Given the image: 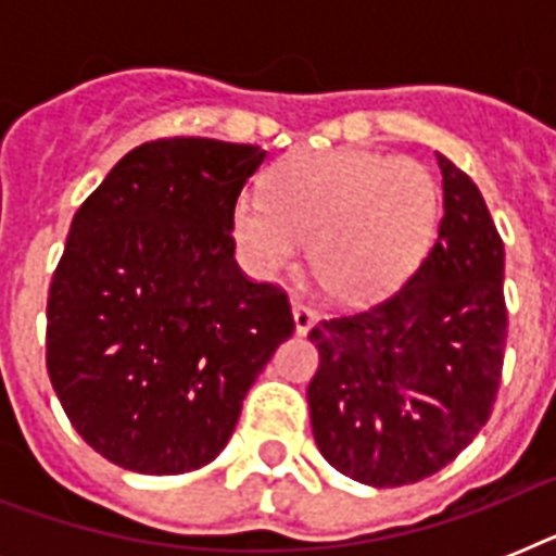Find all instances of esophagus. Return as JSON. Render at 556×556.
Returning <instances> with one entry per match:
<instances>
[{"label": "esophagus", "instance_id": "1", "mask_svg": "<svg viewBox=\"0 0 556 556\" xmlns=\"http://www.w3.org/2000/svg\"><path fill=\"white\" fill-rule=\"evenodd\" d=\"M291 314H294L296 334H308L314 323H317V312H314L308 303H303L300 296H294V300H291Z\"/></svg>", "mask_w": 556, "mask_h": 556}]
</instances>
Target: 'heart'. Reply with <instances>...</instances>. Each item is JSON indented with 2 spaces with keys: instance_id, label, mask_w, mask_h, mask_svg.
Returning a JSON list of instances; mask_svg holds the SVG:
<instances>
[{
  "instance_id": "1",
  "label": "heart",
  "mask_w": 556,
  "mask_h": 556,
  "mask_svg": "<svg viewBox=\"0 0 556 556\" xmlns=\"http://www.w3.org/2000/svg\"><path fill=\"white\" fill-rule=\"evenodd\" d=\"M441 216L435 178L413 159L366 150L286 161L265 192H242L230 227L244 260L279 274L308 242L317 286L340 303H375L430 251Z\"/></svg>"
}]
</instances>
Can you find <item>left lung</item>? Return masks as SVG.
Returning <instances> with one entry per match:
<instances>
[{
	"mask_svg": "<svg viewBox=\"0 0 556 556\" xmlns=\"http://www.w3.org/2000/svg\"><path fill=\"white\" fill-rule=\"evenodd\" d=\"M439 236L404 288L375 308L308 331L320 369L308 383L317 447L371 488L421 482L491 418L508 312L505 244L479 187L439 152Z\"/></svg>",
	"mask_w": 556,
	"mask_h": 556,
	"instance_id": "8db88e82",
	"label": "left lung"
}]
</instances>
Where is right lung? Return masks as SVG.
I'll use <instances>...</instances> for the list:
<instances>
[{"mask_svg":"<svg viewBox=\"0 0 556 556\" xmlns=\"http://www.w3.org/2000/svg\"><path fill=\"white\" fill-rule=\"evenodd\" d=\"M265 155L213 138L143 143L74 213L48 291L46 364L74 430L112 465H210L294 334L288 296L233 260V204Z\"/></svg>","mask_w":556,"mask_h":556,"instance_id":"add662e5","label":"right lung"}]
</instances>
